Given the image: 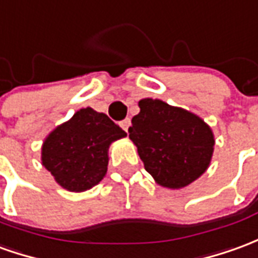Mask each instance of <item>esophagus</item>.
<instances>
[{
  "instance_id": "34e87169",
  "label": "esophagus",
  "mask_w": 258,
  "mask_h": 258,
  "mask_svg": "<svg viewBox=\"0 0 258 258\" xmlns=\"http://www.w3.org/2000/svg\"><path fill=\"white\" fill-rule=\"evenodd\" d=\"M120 125H121V128H123L124 131H128L130 125H131V120H130V118H124L123 121L120 123Z\"/></svg>"
}]
</instances>
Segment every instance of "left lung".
Wrapping results in <instances>:
<instances>
[{
	"instance_id": "8db88e82",
	"label": "left lung",
	"mask_w": 258,
	"mask_h": 258,
	"mask_svg": "<svg viewBox=\"0 0 258 258\" xmlns=\"http://www.w3.org/2000/svg\"><path fill=\"white\" fill-rule=\"evenodd\" d=\"M133 117L130 140L144 167L167 188H181L208 169L214 154V134L203 118L159 99H142Z\"/></svg>"
}]
</instances>
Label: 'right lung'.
I'll list each match as a JSON object with an SVG mask.
<instances>
[{"mask_svg": "<svg viewBox=\"0 0 258 258\" xmlns=\"http://www.w3.org/2000/svg\"><path fill=\"white\" fill-rule=\"evenodd\" d=\"M125 135L104 113L81 109L47 135L41 163L62 188L85 191L106 176L109 147Z\"/></svg>", "mask_w": 258, "mask_h": 258, "instance_id": "right-lung-1", "label": "right lung"}]
</instances>
